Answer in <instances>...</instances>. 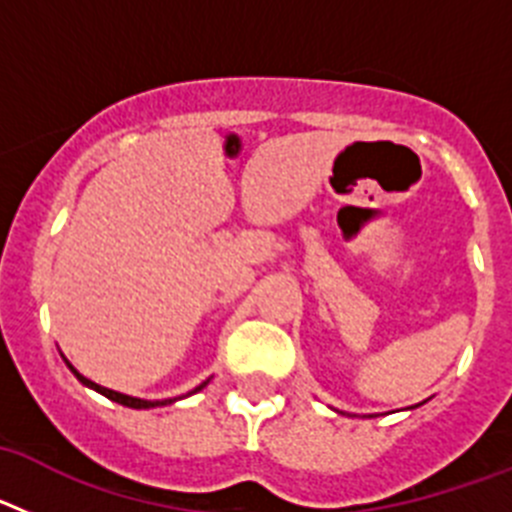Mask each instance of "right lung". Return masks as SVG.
<instances>
[{
  "label": "right lung",
  "mask_w": 512,
  "mask_h": 512,
  "mask_svg": "<svg viewBox=\"0 0 512 512\" xmlns=\"http://www.w3.org/2000/svg\"><path fill=\"white\" fill-rule=\"evenodd\" d=\"M63 361H66V366H69L71 372H74V377L79 379V382L84 384V387H89V390L99 392V395H104V397H107V400H112V402H120V405H125V408H135V410H148V408H164V405H171V402H176V397H174V400H140V397H130V395H122V392L107 390V387H102V384L92 382V379H87V377H84V374H79V372H76V369H74V366H71V361L66 359V356H63ZM207 382H210V379H207ZM207 382H202L200 387H194V390L189 392V395H194V392H200L202 387H207ZM189 395H187V397H189Z\"/></svg>",
  "instance_id": "1"
}]
</instances>
